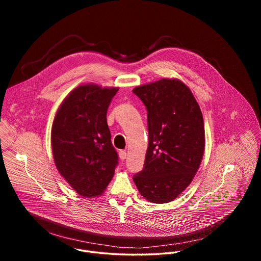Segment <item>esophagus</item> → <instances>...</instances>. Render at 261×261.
I'll return each instance as SVG.
<instances>
[{"label": "esophagus", "mask_w": 261, "mask_h": 261, "mask_svg": "<svg viewBox=\"0 0 261 261\" xmlns=\"http://www.w3.org/2000/svg\"><path fill=\"white\" fill-rule=\"evenodd\" d=\"M119 156H120V159H121V160H125V159H126V157H127V153H126V151H120Z\"/></svg>", "instance_id": "1"}]
</instances>
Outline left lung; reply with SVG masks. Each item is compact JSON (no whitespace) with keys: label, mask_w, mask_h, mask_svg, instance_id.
Listing matches in <instances>:
<instances>
[{"label":"left lung","mask_w":261,"mask_h":261,"mask_svg":"<svg viewBox=\"0 0 261 261\" xmlns=\"http://www.w3.org/2000/svg\"><path fill=\"white\" fill-rule=\"evenodd\" d=\"M147 110L148 145L144 165L133 176L148 201H172L188 187L204 152V124L190 89L163 79L133 89Z\"/></svg>","instance_id":"left-lung-1"}]
</instances>
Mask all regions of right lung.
I'll return each mask as SVG.
<instances>
[{"label":"right lung","mask_w":261,"mask_h":261,"mask_svg":"<svg viewBox=\"0 0 261 261\" xmlns=\"http://www.w3.org/2000/svg\"><path fill=\"white\" fill-rule=\"evenodd\" d=\"M118 88L88 84L74 89L60 105L51 127L56 166L84 197L101 195L119 163L106 114Z\"/></svg>","instance_id":"1"}]
</instances>
